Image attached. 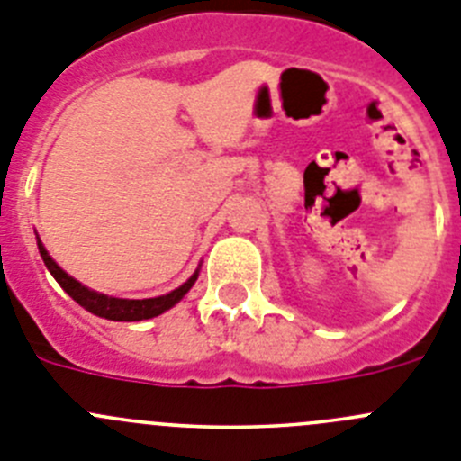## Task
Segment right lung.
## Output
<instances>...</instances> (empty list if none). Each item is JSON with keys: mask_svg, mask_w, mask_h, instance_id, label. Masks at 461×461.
Returning a JSON list of instances; mask_svg holds the SVG:
<instances>
[{"mask_svg": "<svg viewBox=\"0 0 461 461\" xmlns=\"http://www.w3.org/2000/svg\"><path fill=\"white\" fill-rule=\"evenodd\" d=\"M38 251H41V258H43L45 267L50 269L57 283L66 290L79 306H84L88 313L98 315V318L104 320H116V322H137V320H148V318H155V315H162L164 311H168L171 306L180 302L185 294L189 293V288L194 285L196 281L198 272L189 278L187 283H183L180 288H176L173 293L162 294V297H155V299H116V297H107V294H100L95 290H88L84 288L82 283L75 281L73 276H68L57 263L48 256V251L43 249V244L38 242Z\"/></svg>", "mask_w": 461, "mask_h": 461, "instance_id": "right-lung-1", "label": "right lung"}]
</instances>
